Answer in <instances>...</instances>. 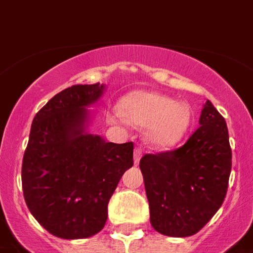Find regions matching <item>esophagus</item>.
Masks as SVG:
<instances>
[{"instance_id": "esophagus-1", "label": "esophagus", "mask_w": 253, "mask_h": 253, "mask_svg": "<svg viewBox=\"0 0 253 253\" xmlns=\"http://www.w3.org/2000/svg\"><path fill=\"white\" fill-rule=\"evenodd\" d=\"M143 157V148H135V152H133V161H135V165H139L140 159Z\"/></svg>"}]
</instances>
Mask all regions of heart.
Listing matches in <instances>:
<instances>
[{
    "label": "heart",
    "mask_w": 253,
    "mask_h": 253,
    "mask_svg": "<svg viewBox=\"0 0 253 253\" xmlns=\"http://www.w3.org/2000/svg\"><path fill=\"white\" fill-rule=\"evenodd\" d=\"M122 114L140 126H150L148 137L158 148H171L181 141L193 122V109L186 101H173L166 95L136 91L122 100Z\"/></svg>",
    "instance_id": "obj_1"
}]
</instances>
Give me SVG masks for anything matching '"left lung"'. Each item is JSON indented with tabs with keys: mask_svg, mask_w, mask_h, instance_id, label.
<instances>
[{
	"mask_svg": "<svg viewBox=\"0 0 253 253\" xmlns=\"http://www.w3.org/2000/svg\"><path fill=\"white\" fill-rule=\"evenodd\" d=\"M201 126L182 146L140 159L150 224L169 237L198 233L224 202L231 148L224 117L207 100Z\"/></svg>",
	"mask_w": 253,
	"mask_h": 253,
	"instance_id": "8db88e82",
	"label": "left lung"
}]
</instances>
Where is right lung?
Listing matches in <instances>:
<instances>
[{
    "label": "right lung",
    "mask_w": 253,
    "mask_h": 253,
    "mask_svg": "<svg viewBox=\"0 0 253 253\" xmlns=\"http://www.w3.org/2000/svg\"><path fill=\"white\" fill-rule=\"evenodd\" d=\"M104 86L74 84L51 97L33 118L23 157V194L48 233L87 238L104 228L108 203L133 165V143H107L84 132L87 109Z\"/></svg>",
    "instance_id": "1"
}]
</instances>
